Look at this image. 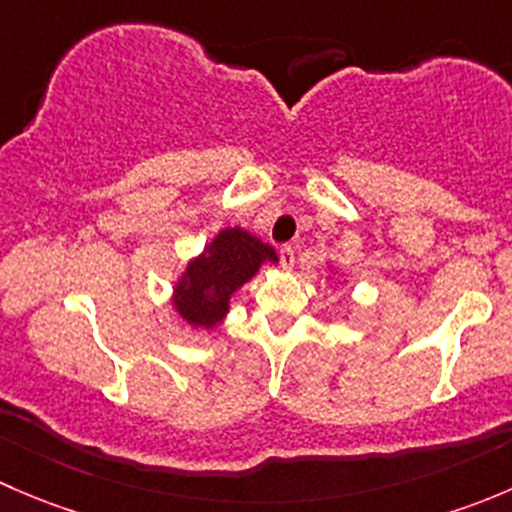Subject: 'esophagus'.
Wrapping results in <instances>:
<instances>
[{"mask_svg":"<svg viewBox=\"0 0 512 512\" xmlns=\"http://www.w3.org/2000/svg\"><path fill=\"white\" fill-rule=\"evenodd\" d=\"M280 265L285 267V270H292V267H294V250H292V245L280 247Z\"/></svg>","mask_w":512,"mask_h":512,"instance_id":"34e87169","label":"esophagus"}]
</instances>
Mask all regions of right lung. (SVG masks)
Wrapping results in <instances>:
<instances>
[{"instance_id":"1","label":"right lung","mask_w":512,"mask_h":512,"mask_svg":"<svg viewBox=\"0 0 512 512\" xmlns=\"http://www.w3.org/2000/svg\"><path fill=\"white\" fill-rule=\"evenodd\" d=\"M277 252L242 227H225L195 260L188 262L173 289V307L195 329H213L230 312V299Z\"/></svg>"}]
</instances>
